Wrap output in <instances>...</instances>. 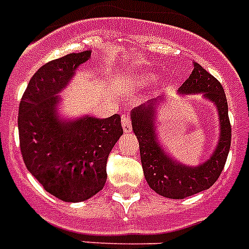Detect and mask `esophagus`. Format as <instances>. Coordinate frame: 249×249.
Wrapping results in <instances>:
<instances>
[{
  "mask_svg": "<svg viewBox=\"0 0 249 249\" xmlns=\"http://www.w3.org/2000/svg\"><path fill=\"white\" fill-rule=\"evenodd\" d=\"M121 126H123L124 133H130L131 123H130V119H129L128 116H123V119H121Z\"/></svg>",
  "mask_w": 249,
  "mask_h": 249,
  "instance_id": "1",
  "label": "esophagus"
}]
</instances>
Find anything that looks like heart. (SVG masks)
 I'll return each mask as SVG.
<instances>
[{
  "label": "heart",
  "mask_w": 249,
  "mask_h": 249,
  "mask_svg": "<svg viewBox=\"0 0 249 249\" xmlns=\"http://www.w3.org/2000/svg\"><path fill=\"white\" fill-rule=\"evenodd\" d=\"M158 79V73L152 72V71H137V72H130L128 74H124L121 77V83L124 87L130 89H143L153 85ZM164 89V85H160L157 91H160Z\"/></svg>",
  "instance_id": "1"
}]
</instances>
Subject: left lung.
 I'll return each mask as SVG.
<instances>
[{
  "mask_svg": "<svg viewBox=\"0 0 249 249\" xmlns=\"http://www.w3.org/2000/svg\"><path fill=\"white\" fill-rule=\"evenodd\" d=\"M178 95H201L215 106L219 119V135L210 156L201 163L191 166L171 156L160 139V110L166 105V96L150 100L131 110V128L139 142L141 160L148 185L167 199H185L208 190L219 178L231 149V128L228 118V102L224 89L218 79L194 62V70Z\"/></svg>",
  "mask_w": 249,
  "mask_h": 249,
  "instance_id": "obj_1",
  "label": "left lung"
}]
</instances>
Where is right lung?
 Returning a JSON list of instances; mask_svg holds the SVG:
<instances>
[{"label":"right lung","mask_w":249,"mask_h":249,"mask_svg":"<svg viewBox=\"0 0 249 249\" xmlns=\"http://www.w3.org/2000/svg\"><path fill=\"white\" fill-rule=\"evenodd\" d=\"M91 50L44 64L31 77L18 106L20 149L29 172L62 201L91 199L104 189L107 157L123 135L120 115L99 119L62 114L60 93Z\"/></svg>","instance_id":"right-lung-1"}]
</instances>
